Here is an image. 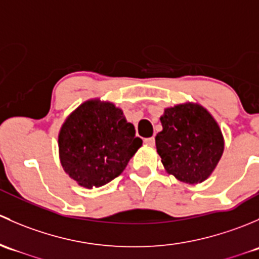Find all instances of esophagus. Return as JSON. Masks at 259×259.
Instances as JSON below:
<instances>
[{"label": "esophagus", "instance_id": "1", "mask_svg": "<svg viewBox=\"0 0 259 259\" xmlns=\"http://www.w3.org/2000/svg\"><path fill=\"white\" fill-rule=\"evenodd\" d=\"M144 143H145V144H148V145H154V143H155V139H154V138H145Z\"/></svg>", "mask_w": 259, "mask_h": 259}]
</instances>
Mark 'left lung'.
Here are the masks:
<instances>
[{"label":"left lung","mask_w":259,"mask_h":259,"mask_svg":"<svg viewBox=\"0 0 259 259\" xmlns=\"http://www.w3.org/2000/svg\"><path fill=\"white\" fill-rule=\"evenodd\" d=\"M155 145L164 168L180 182L195 184L210 176L224 149L221 129L200 105L165 109Z\"/></svg>","instance_id":"8db88e82"}]
</instances>
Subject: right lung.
I'll return each instance as SVG.
<instances>
[{"label": "right lung", "instance_id": "1", "mask_svg": "<svg viewBox=\"0 0 259 259\" xmlns=\"http://www.w3.org/2000/svg\"><path fill=\"white\" fill-rule=\"evenodd\" d=\"M134 125L110 103L90 100L62 125L59 151L64 170L81 187H101L119 177L142 146Z\"/></svg>", "mask_w": 259, "mask_h": 259}]
</instances>
